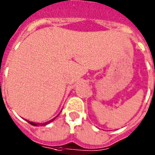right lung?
Here are the masks:
<instances>
[{
	"label": "right lung",
	"instance_id": "1",
	"mask_svg": "<svg viewBox=\"0 0 155 155\" xmlns=\"http://www.w3.org/2000/svg\"><path fill=\"white\" fill-rule=\"evenodd\" d=\"M56 117H57V116H56ZM56 117H55V118H53V120H50V121H49V122H46V123H44V124H39V125L44 126V125H46V124H50V123H51L52 121H53V120H55ZM27 121H28V120H27ZM28 123H29L30 124H31V125H32V126H37V125H38V124H35V123H32V122H30V121H28Z\"/></svg>",
	"mask_w": 155,
	"mask_h": 155
}]
</instances>
